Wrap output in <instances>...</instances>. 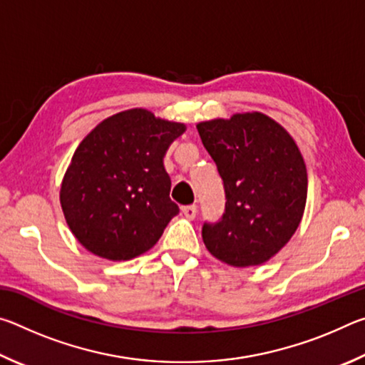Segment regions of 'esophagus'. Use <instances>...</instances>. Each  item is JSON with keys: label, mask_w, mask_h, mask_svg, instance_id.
I'll list each match as a JSON object with an SVG mask.
<instances>
[{"label": "esophagus", "mask_w": 365, "mask_h": 365, "mask_svg": "<svg viewBox=\"0 0 365 365\" xmlns=\"http://www.w3.org/2000/svg\"><path fill=\"white\" fill-rule=\"evenodd\" d=\"M182 212L187 219H195L196 217V212H197V207L195 205H190V206H183L182 207Z\"/></svg>", "instance_id": "esophagus-1"}]
</instances>
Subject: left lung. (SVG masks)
Segmentation results:
<instances>
[{
	"instance_id": "8db88e82",
	"label": "left lung",
	"mask_w": 365,
	"mask_h": 365,
	"mask_svg": "<svg viewBox=\"0 0 365 365\" xmlns=\"http://www.w3.org/2000/svg\"><path fill=\"white\" fill-rule=\"evenodd\" d=\"M225 190V211L205 222L202 242L219 261L250 267L269 261L298 228L307 172L285 128L261 113L235 114L196 125Z\"/></svg>"
}]
</instances>
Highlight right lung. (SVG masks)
<instances>
[{
	"label": "right lung",
	"mask_w": 365,
	"mask_h": 365,
	"mask_svg": "<svg viewBox=\"0 0 365 365\" xmlns=\"http://www.w3.org/2000/svg\"><path fill=\"white\" fill-rule=\"evenodd\" d=\"M185 123L128 109L82 140L61 185V206L78 243L109 261L151 250L178 206L169 197L164 156Z\"/></svg>",
	"instance_id": "obj_1"
}]
</instances>
